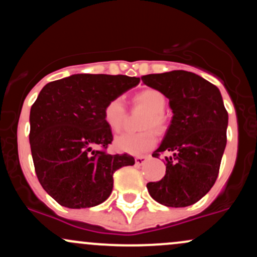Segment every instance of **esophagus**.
<instances>
[{"label": "esophagus", "instance_id": "esophagus-1", "mask_svg": "<svg viewBox=\"0 0 257 257\" xmlns=\"http://www.w3.org/2000/svg\"><path fill=\"white\" fill-rule=\"evenodd\" d=\"M149 159H150V156H138V157H135V163H137L138 166H142Z\"/></svg>", "mask_w": 257, "mask_h": 257}]
</instances>
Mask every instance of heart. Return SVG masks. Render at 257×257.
Returning a JSON list of instances; mask_svg holds the SVG:
<instances>
[{"instance_id":"b5f03b06","label":"heart","mask_w":257,"mask_h":257,"mask_svg":"<svg viewBox=\"0 0 257 257\" xmlns=\"http://www.w3.org/2000/svg\"><path fill=\"white\" fill-rule=\"evenodd\" d=\"M135 106L145 108L149 112L144 122V128H154L161 131L163 128V112H165L167 100L165 95L156 89H144L137 92L133 97ZM103 119L109 129L118 133L123 129L125 119V106L120 97H114L106 103L103 108ZM157 139L152 131L142 133H124L115 138L114 146L118 151L125 154L139 155L145 154L155 148Z\"/></svg>"}]
</instances>
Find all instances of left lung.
I'll return each instance as SVG.
<instances>
[{"mask_svg":"<svg viewBox=\"0 0 257 257\" xmlns=\"http://www.w3.org/2000/svg\"><path fill=\"white\" fill-rule=\"evenodd\" d=\"M142 80L162 92L173 112L160 148L152 154H171L166 157V174L146 187L165 206H190L206 195L218 176L228 126L222 95L206 79L185 70L144 75Z\"/></svg>","mask_w":257,"mask_h":257,"instance_id":"left-lung-1","label":"left lung"}]
</instances>
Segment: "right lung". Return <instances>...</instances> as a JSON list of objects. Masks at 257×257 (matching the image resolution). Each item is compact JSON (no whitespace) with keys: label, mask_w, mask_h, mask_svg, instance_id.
Returning <instances> with one entry per match:
<instances>
[{"label":"right lung","mask_w":257,"mask_h":257,"mask_svg":"<svg viewBox=\"0 0 257 257\" xmlns=\"http://www.w3.org/2000/svg\"><path fill=\"white\" fill-rule=\"evenodd\" d=\"M126 75L74 74L51 81L30 109V149L39 182L58 204L92 207L111 195L113 173L133 166L129 155L94 150L112 143L103 108L139 84Z\"/></svg>","instance_id":"right-lung-1"}]
</instances>
